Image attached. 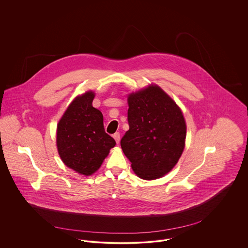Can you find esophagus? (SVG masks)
I'll use <instances>...</instances> for the list:
<instances>
[{
  "mask_svg": "<svg viewBox=\"0 0 248 248\" xmlns=\"http://www.w3.org/2000/svg\"><path fill=\"white\" fill-rule=\"evenodd\" d=\"M112 137H113V139H114L115 142L118 144L119 141H120V135H119V133H115Z\"/></svg>",
  "mask_w": 248,
  "mask_h": 248,
  "instance_id": "1",
  "label": "esophagus"
}]
</instances>
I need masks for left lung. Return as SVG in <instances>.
<instances>
[{
  "label": "left lung",
  "instance_id": "left-lung-1",
  "mask_svg": "<svg viewBox=\"0 0 248 248\" xmlns=\"http://www.w3.org/2000/svg\"><path fill=\"white\" fill-rule=\"evenodd\" d=\"M130 129L120 144L135 174L145 180L164 177L179 160L186 122L175 100L158 85L128 94Z\"/></svg>",
  "mask_w": 248,
  "mask_h": 248
}]
</instances>
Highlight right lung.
I'll use <instances>...</instances> for the list:
<instances>
[{
  "instance_id": "right-lung-1",
  "label": "right lung",
  "mask_w": 248,
  "mask_h": 248,
  "mask_svg": "<svg viewBox=\"0 0 248 248\" xmlns=\"http://www.w3.org/2000/svg\"><path fill=\"white\" fill-rule=\"evenodd\" d=\"M95 93L76 96L60 118L56 146L63 163L83 176H92L102 165L114 140L106 134L102 112L93 106Z\"/></svg>"
}]
</instances>
